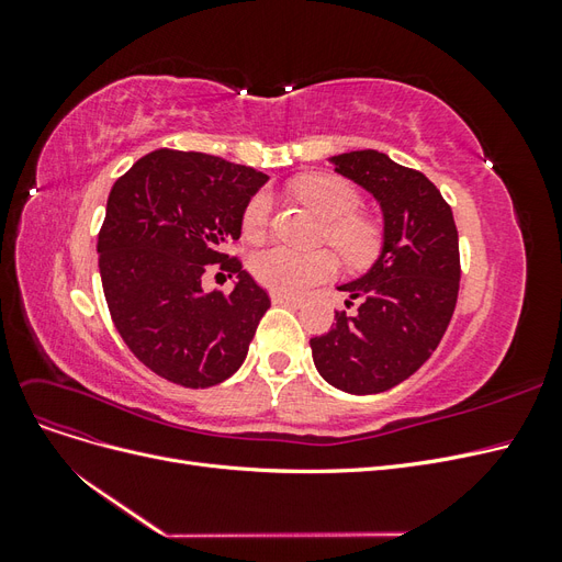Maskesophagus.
<instances>
[{
  "mask_svg": "<svg viewBox=\"0 0 562 562\" xmlns=\"http://www.w3.org/2000/svg\"><path fill=\"white\" fill-rule=\"evenodd\" d=\"M271 302H274V304H283V307H293V310L302 307V300H300V297H293V295H281V293H274V295H271Z\"/></svg>",
  "mask_w": 562,
  "mask_h": 562,
  "instance_id": "34e87169",
  "label": "esophagus"
}]
</instances>
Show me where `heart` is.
Returning <instances> with one entry per match:
<instances>
[{
  "label": "heart",
  "instance_id": "obj_1",
  "mask_svg": "<svg viewBox=\"0 0 562 562\" xmlns=\"http://www.w3.org/2000/svg\"><path fill=\"white\" fill-rule=\"evenodd\" d=\"M297 196L312 206L323 220H328V241L342 252V258L359 265L366 262L378 248V227L363 215H353L359 209V192L335 176H312L297 182ZM271 213L269 194L255 192L244 209L241 229L250 241L260 239L267 229ZM250 271L269 291L281 295H300L312 285L328 281L337 271V258L330 250L302 252L288 246H269L250 258Z\"/></svg>",
  "mask_w": 562,
  "mask_h": 562
}]
</instances>
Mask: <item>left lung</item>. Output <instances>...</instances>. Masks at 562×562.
<instances>
[{
	"label": "left lung",
	"mask_w": 562,
	"mask_h": 562,
	"mask_svg": "<svg viewBox=\"0 0 562 562\" xmlns=\"http://www.w3.org/2000/svg\"><path fill=\"white\" fill-rule=\"evenodd\" d=\"M380 203L382 248L363 277L337 285L359 300L353 314L312 337L318 375L347 394H380L417 372L446 335L459 293V239L452 211L436 184L378 149L330 157Z\"/></svg>",
	"instance_id": "1"
}]
</instances>
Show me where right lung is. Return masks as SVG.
I'll return each instance as SVG.
<instances>
[{"instance_id":"obj_1","label":"right lung","mask_w":562,"mask_h":562,"mask_svg":"<svg viewBox=\"0 0 562 562\" xmlns=\"http://www.w3.org/2000/svg\"><path fill=\"white\" fill-rule=\"evenodd\" d=\"M269 178L201 151L157 149L112 187L98 267L114 326L159 378L206 389L241 368L269 295L225 244ZM209 263L237 277L229 296L203 294Z\"/></svg>"}]
</instances>
